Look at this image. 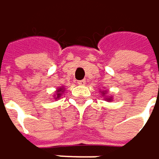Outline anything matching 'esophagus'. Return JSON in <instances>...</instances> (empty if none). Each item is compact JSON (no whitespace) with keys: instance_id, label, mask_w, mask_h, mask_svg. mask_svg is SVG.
<instances>
[{"instance_id":"34e87169","label":"esophagus","mask_w":159,"mask_h":159,"mask_svg":"<svg viewBox=\"0 0 159 159\" xmlns=\"http://www.w3.org/2000/svg\"><path fill=\"white\" fill-rule=\"evenodd\" d=\"M78 84H79V85H81V86H83V85H85V84H86V80H79V81H78Z\"/></svg>"}]
</instances>
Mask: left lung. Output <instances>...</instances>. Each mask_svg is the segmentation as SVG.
<instances>
[{
  "label": "left lung",
  "mask_w": 159,
  "mask_h": 159,
  "mask_svg": "<svg viewBox=\"0 0 159 159\" xmlns=\"http://www.w3.org/2000/svg\"><path fill=\"white\" fill-rule=\"evenodd\" d=\"M100 93H101V95L105 96L104 100H106L107 102H112L113 101V97L112 96H108V93H107V91H100Z\"/></svg>",
  "instance_id": "obj_1"
}]
</instances>
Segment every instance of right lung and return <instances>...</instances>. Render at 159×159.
<instances>
[{
    "label": "right lung",
    "mask_w": 159,
    "mask_h": 159,
    "mask_svg": "<svg viewBox=\"0 0 159 159\" xmlns=\"http://www.w3.org/2000/svg\"><path fill=\"white\" fill-rule=\"evenodd\" d=\"M64 93H65V88H64L63 86L57 88V90L55 91V93H54V95H53V98H54L55 100L59 99V98L62 96V94H63Z\"/></svg>",
    "instance_id": "1"
}]
</instances>
